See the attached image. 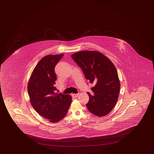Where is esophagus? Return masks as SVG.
<instances>
[{
  "label": "esophagus",
  "instance_id": "esophagus-1",
  "mask_svg": "<svg viewBox=\"0 0 154 154\" xmlns=\"http://www.w3.org/2000/svg\"><path fill=\"white\" fill-rule=\"evenodd\" d=\"M72 97L74 98H76L78 96L79 94H72Z\"/></svg>",
  "mask_w": 154,
  "mask_h": 154
}]
</instances>
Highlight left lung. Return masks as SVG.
<instances>
[{"label": "left lung", "instance_id": "left-lung-1", "mask_svg": "<svg viewBox=\"0 0 154 154\" xmlns=\"http://www.w3.org/2000/svg\"><path fill=\"white\" fill-rule=\"evenodd\" d=\"M72 57L84 73L85 78L95 86L92 95L88 92L86 104L93 115L102 117L108 114L118 101L121 84L113 63L102 53L84 51L75 53Z\"/></svg>", "mask_w": 154, "mask_h": 154}]
</instances>
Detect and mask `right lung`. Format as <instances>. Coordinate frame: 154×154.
<instances>
[{"instance_id":"add662e5","label":"right lung","mask_w":154,"mask_h":154,"mask_svg":"<svg viewBox=\"0 0 154 154\" xmlns=\"http://www.w3.org/2000/svg\"><path fill=\"white\" fill-rule=\"evenodd\" d=\"M63 54L47 55L39 60L29 78L27 91L33 108L51 123L64 118L72 103V96L56 93L54 68Z\"/></svg>"}]
</instances>
